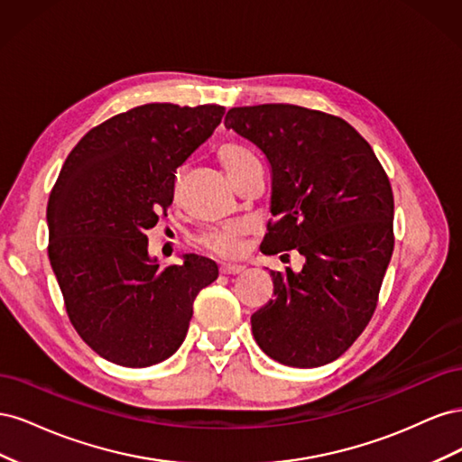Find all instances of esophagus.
Instances as JSON below:
<instances>
[{
    "label": "esophagus",
    "instance_id": "1",
    "mask_svg": "<svg viewBox=\"0 0 462 462\" xmlns=\"http://www.w3.org/2000/svg\"><path fill=\"white\" fill-rule=\"evenodd\" d=\"M219 272L223 275H236V273L245 272V265H241V263H221Z\"/></svg>",
    "mask_w": 462,
    "mask_h": 462
}]
</instances>
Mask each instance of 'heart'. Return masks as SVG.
<instances>
[{"mask_svg": "<svg viewBox=\"0 0 462 462\" xmlns=\"http://www.w3.org/2000/svg\"><path fill=\"white\" fill-rule=\"evenodd\" d=\"M219 160L223 162V165H226L231 179L248 171L250 167L260 165L253 153H248L245 148L236 144L221 146ZM245 233H246V226H243V223H236V226H229L223 229H212L200 236V245L206 250H209V253H214L221 258H233L236 254H241Z\"/></svg>", "mask_w": 462, "mask_h": 462, "instance_id": "heart-1", "label": "heart"}]
</instances>
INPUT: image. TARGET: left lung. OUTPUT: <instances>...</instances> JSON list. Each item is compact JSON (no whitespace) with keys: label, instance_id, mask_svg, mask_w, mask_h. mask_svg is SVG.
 <instances>
[{"label":"left lung","instance_id":"obj_1","mask_svg":"<svg viewBox=\"0 0 462 462\" xmlns=\"http://www.w3.org/2000/svg\"><path fill=\"white\" fill-rule=\"evenodd\" d=\"M226 127L270 163L275 223L260 250L297 248L306 260L300 272H272L273 299L250 318L254 339L285 366H324L375 310L395 243L389 179L351 125L316 109L233 107Z\"/></svg>","mask_w":462,"mask_h":462}]
</instances>
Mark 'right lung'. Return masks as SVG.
<instances>
[{
  "mask_svg": "<svg viewBox=\"0 0 462 462\" xmlns=\"http://www.w3.org/2000/svg\"><path fill=\"white\" fill-rule=\"evenodd\" d=\"M223 111L146 104L111 117L80 138L50 194L48 256L69 319L114 365L170 358L187 337L194 299L217 279V265L197 254L162 270L146 231L173 202L177 167Z\"/></svg>",
  "mask_w": 462,
  "mask_h": 462,
  "instance_id": "obj_1",
  "label": "right lung"
}]
</instances>
